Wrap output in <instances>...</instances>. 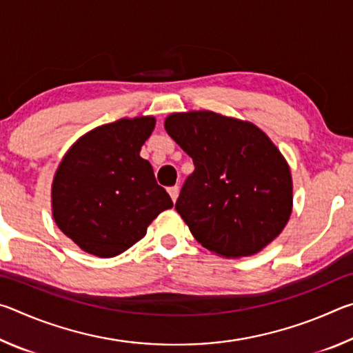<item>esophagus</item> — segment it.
Segmentation results:
<instances>
[{"instance_id":"obj_1","label":"esophagus","mask_w":353,"mask_h":353,"mask_svg":"<svg viewBox=\"0 0 353 353\" xmlns=\"http://www.w3.org/2000/svg\"><path fill=\"white\" fill-rule=\"evenodd\" d=\"M179 191H181V188L177 187V185H174V187H170L168 188V193H170V196H171V199L172 201H177V198H179Z\"/></svg>"}]
</instances>
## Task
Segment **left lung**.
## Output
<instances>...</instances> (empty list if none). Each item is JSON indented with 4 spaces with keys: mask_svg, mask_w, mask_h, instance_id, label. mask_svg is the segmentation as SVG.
<instances>
[{
    "mask_svg": "<svg viewBox=\"0 0 353 353\" xmlns=\"http://www.w3.org/2000/svg\"><path fill=\"white\" fill-rule=\"evenodd\" d=\"M194 171L176 210L196 241L225 259L254 255L282 234L292 212L290 165L254 123L212 110L165 118Z\"/></svg>",
    "mask_w": 353,
    "mask_h": 353,
    "instance_id": "obj_1",
    "label": "left lung"
}]
</instances>
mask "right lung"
I'll return each instance as SVG.
<instances>
[{"mask_svg": "<svg viewBox=\"0 0 353 353\" xmlns=\"http://www.w3.org/2000/svg\"><path fill=\"white\" fill-rule=\"evenodd\" d=\"M154 117L121 118L79 137L63 155L51 185L54 223L83 252L110 259L146 235L172 207L154 170L140 157Z\"/></svg>", "mask_w": 353, "mask_h": 353, "instance_id": "1", "label": "right lung"}]
</instances>
